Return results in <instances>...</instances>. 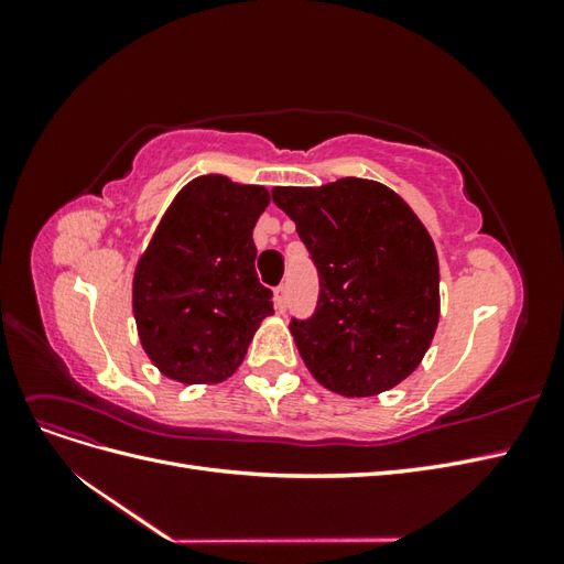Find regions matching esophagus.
I'll use <instances>...</instances> for the list:
<instances>
[{
  "mask_svg": "<svg viewBox=\"0 0 564 564\" xmlns=\"http://www.w3.org/2000/svg\"><path fill=\"white\" fill-rule=\"evenodd\" d=\"M284 308H286V286L280 284V286L275 289V311H278V313H284Z\"/></svg>",
  "mask_w": 564,
  "mask_h": 564,
  "instance_id": "esophagus-1",
  "label": "esophagus"
}]
</instances>
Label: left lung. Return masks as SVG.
I'll use <instances>...</instances> for the list:
<instances>
[{
	"mask_svg": "<svg viewBox=\"0 0 564 564\" xmlns=\"http://www.w3.org/2000/svg\"><path fill=\"white\" fill-rule=\"evenodd\" d=\"M319 275L317 308L292 317L313 377L338 395H379L412 373L437 329L440 265L429 230L390 187L340 178L272 187Z\"/></svg>",
	"mask_w": 564,
	"mask_h": 564,
	"instance_id": "obj_1",
	"label": "left lung"
}]
</instances>
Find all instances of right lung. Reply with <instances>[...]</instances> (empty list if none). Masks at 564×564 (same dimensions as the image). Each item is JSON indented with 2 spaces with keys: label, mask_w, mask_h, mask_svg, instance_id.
Returning a JSON list of instances; mask_svg holds the SVG:
<instances>
[{
  "label": "right lung",
  "mask_w": 564,
  "mask_h": 564,
  "mask_svg": "<svg viewBox=\"0 0 564 564\" xmlns=\"http://www.w3.org/2000/svg\"><path fill=\"white\" fill-rule=\"evenodd\" d=\"M268 204L263 185L209 174L187 183L162 216L133 272V317L164 377L226 381L272 315L251 237Z\"/></svg>",
  "instance_id": "obj_1"
}]
</instances>
